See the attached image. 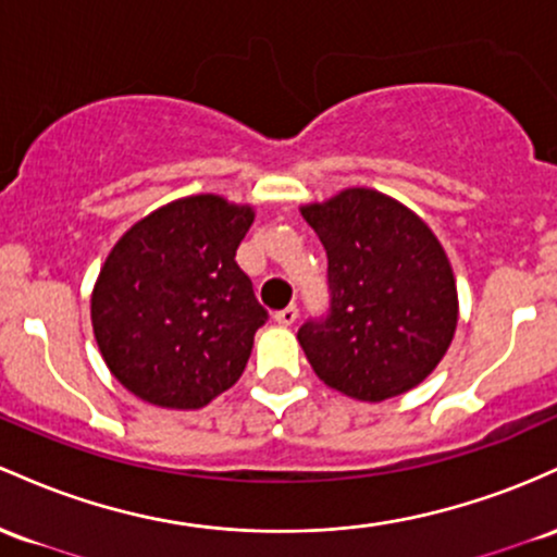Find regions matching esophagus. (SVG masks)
<instances>
[{"label":"esophagus","instance_id":"esophagus-1","mask_svg":"<svg viewBox=\"0 0 557 557\" xmlns=\"http://www.w3.org/2000/svg\"><path fill=\"white\" fill-rule=\"evenodd\" d=\"M297 315H299L297 305H289V308H284V310L273 312V321H276L278 326H292V323L297 321Z\"/></svg>","mask_w":557,"mask_h":557}]
</instances>
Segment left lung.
I'll return each mask as SVG.
<instances>
[{
    "label": "left lung",
    "mask_w": 557,
    "mask_h": 557,
    "mask_svg": "<svg viewBox=\"0 0 557 557\" xmlns=\"http://www.w3.org/2000/svg\"><path fill=\"white\" fill-rule=\"evenodd\" d=\"M299 212L329 255V318L297 331L315 376L360 403L416 389L458 329V286L445 247L423 218L368 186Z\"/></svg>",
    "instance_id": "8db88e82"
}]
</instances>
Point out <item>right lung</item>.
Listing matches in <instances>:
<instances>
[{"instance_id": "add662e5", "label": "right lung", "mask_w": 557, "mask_h": 557, "mask_svg": "<svg viewBox=\"0 0 557 557\" xmlns=\"http://www.w3.org/2000/svg\"><path fill=\"white\" fill-rule=\"evenodd\" d=\"M252 221V205L191 195L144 215L110 249L91 329L131 395L197 410L239 381L268 318L234 260Z\"/></svg>"}]
</instances>
